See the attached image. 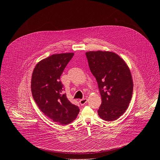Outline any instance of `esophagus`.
<instances>
[{
    "label": "esophagus",
    "instance_id": "1",
    "mask_svg": "<svg viewBox=\"0 0 160 160\" xmlns=\"http://www.w3.org/2000/svg\"><path fill=\"white\" fill-rule=\"evenodd\" d=\"M87 102H88L87 98H82L79 100V103L81 105H84L87 103Z\"/></svg>",
    "mask_w": 160,
    "mask_h": 160
}]
</instances>
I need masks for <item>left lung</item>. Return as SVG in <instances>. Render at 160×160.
<instances>
[{
	"label": "left lung",
	"instance_id": "left-lung-1",
	"mask_svg": "<svg viewBox=\"0 0 160 160\" xmlns=\"http://www.w3.org/2000/svg\"><path fill=\"white\" fill-rule=\"evenodd\" d=\"M86 55L102 98L98 114L105 121H115L127 110L132 98L133 82L130 70L113 52L92 51Z\"/></svg>",
	"mask_w": 160,
	"mask_h": 160
}]
</instances>
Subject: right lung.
<instances>
[{
	"label": "right lung",
	"instance_id": "obj_1",
	"mask_svg": "<svg viewBox=\"0 0 160 160\" xmlns=\"http://www.w3.org/2000/svg\"><path fill=\"white\" fill-rule=\"evenodd\" d=\"M73 55V53L52 55L39 62L32 74L31 92L35 102L46 116L61 125L71 122L79 112V107L63 94L60 81Z\"/></svg>",
	"mask_w": 160,
	"mask_h": 160
}]
</instances>
